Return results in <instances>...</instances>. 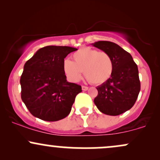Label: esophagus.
<instances>
[{
  "instance_id": "1",
  "label": "esophagus",
  "mask_w": 160,
  "mask_h": 160,
  "mask_svg": "<svg viewBox=\"0 0 160 160\" xmlns=\"http://www.w3.org/2000/svg\"><path fill=\"white\" fill-rule=\"evenodd\" d=\"M88 89H89V87H87V86H82V89L83 91H86L88 90Z\"/></svg>"
}]
</instances>
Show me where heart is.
Listing matches in <instances>:
<instances>
[{
    "label": "heart",
    "mask_w": 160,
    "mask_h": 160,
    "mask_svg": "<svg viewBox=\"0 0 160 160\" xmlns=\"http://www.w3.org/2000/svg\"><path fill=\"white\" fill-rule=\"evenodd\" d=\"M72 58L73 61L65 59L63 62L64 72L71 81H79L82 71L86 80L95 85L104 83L111 78L113 64L108 52L82 47L73 53Z\"/></svg>",
    "instance_id": "obj_1"
}]
</instances>
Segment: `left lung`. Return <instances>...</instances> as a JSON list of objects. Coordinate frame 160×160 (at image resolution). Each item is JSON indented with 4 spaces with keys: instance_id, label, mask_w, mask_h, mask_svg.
<instances>
[{
    "instance_id": "1",
    "label": "left lung",
    "mask_w": 160,
    "mask_h": 160,
    "mask_svg": "<svg viewBox=\"0 0 160 160\" xmlns=\"http://www.w3.org/2000/svg\"><path fill=\"white\" fill-rule=\"evenodd\" d=\"M92 45L108 52L113 64L111 78L96 87L94 103L104 114L123 113L132 108L140 92L138 66L129 53L113 42L98 41Z\"/></svg>"
}]
</instances>
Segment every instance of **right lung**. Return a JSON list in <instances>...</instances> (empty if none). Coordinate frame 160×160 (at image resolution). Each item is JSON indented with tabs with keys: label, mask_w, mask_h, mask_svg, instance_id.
<instances>
[{
	"label": "right lung",
	"mask_w": 160,
	"mask_h": 160,
	"mask_svg": "<svg viewBox=\"0 0 160 160\" xmlns=\"http://www.w3.org/2000/svg\"><path fill=\"white\" fill-rule=\"evenodd\" d=\"M71 47L47 46L38 49L25 62L21 78V98L34 117L58 121L69 114L81 86L66 80L63 62Z\"/></svg>",
	"instance_id": "obj_1"
}]
</instances>
